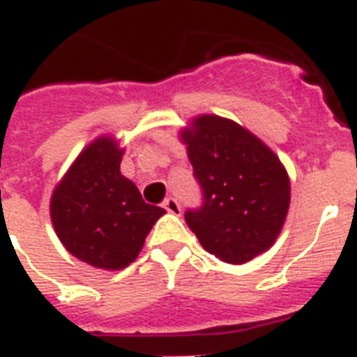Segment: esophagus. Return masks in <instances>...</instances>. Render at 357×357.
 Segmentation results:
<instances>
[{
  "mask_svg": "<svg viewBox=\"0 0 357 357\" xmlns=\"http://www.w3.org/2000/svg\"><path fill=\"white\" fill-rule=\"evenodd\" d=\"M164 208H166L169 213L181 215V204H178V200L173 199V197H167V199L164 200Z\"/></svg>",
  "mask_w": 357,
  "mask_h": 357,
  "instance_id": "esophagus-1",
  "label": "esophagus"
}]
</instances>
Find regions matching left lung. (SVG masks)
Instances as JSON below:
<instances>
[{"instance_id":"1","label":"left lung","mask_w":357,"mask_h":357,"mask_svg":"<svg viewBox=\"0 0 357 357\" xmlns=\"http://www.w3.org/2000/svg\"><path fill=\"white\" fill-rule=\"evenodd\" d=\"M188 144L202 204L184 219L206 252L244 264L266 252L281 234L290 178L275 153L243 126L202 114L181 132Z\"/></svg>"}]
</instances>
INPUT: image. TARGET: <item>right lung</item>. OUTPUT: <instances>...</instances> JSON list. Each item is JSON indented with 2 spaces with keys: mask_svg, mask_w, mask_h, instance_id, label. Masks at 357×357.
<instances>
[{
  "mask_svg": "<svg viewBox=\"0 0 357 357\" xmlns=\"http://www.w3.org/2000/svg\"><path fill=\"white\" fill-rule=\"evenodd\" d=\"M122 155L113 137L96 138L73 162L51 199L52 226L67 252L104 270L131 264L166 213L146 204L137 185L120 173Z\"/></svg>",
  "mask_w": 357,
  "mask_h": 357,
  "instance_id": "right-lung-1",
  "label": "right lung"
}]
</instances>
